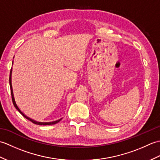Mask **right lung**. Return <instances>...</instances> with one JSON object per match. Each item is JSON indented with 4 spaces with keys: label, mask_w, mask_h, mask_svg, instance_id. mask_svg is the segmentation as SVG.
I'll use <instances>...</instances> for the list:
<instances>
[{
    "label": "right lung",
    "mask_w": 160,
    "mask_h": 160,
    "mask_svg": "<svg viewBox=\"0 0 160 160\" xmlns=\"http://www.w3.org/2000/svg\"><path fill=\"white\" fill-rule=\"evenodd\" d=\"M14 58V57H13ZM12 64H13V62H12ZM12 67L11 69V71H10V75H9V85H10V89H11V95H12V102H13V106L15 107V108H16L17 110H18L20 114L22 115L23 117H25L26 119H28V120H29V121H31L32 122H33V124H38V125H52V124H55L56 123H58V122H59L61 120H62V118L61 119H59V120H56V121H53V122H37L34 120H33V119L29 118L28 116H27L26 115L24 114L22 112L20 111V108H18V107L17 106V104L16 103V101H15V99H14V96H13V89H12Z\"/></svg>",
    "instance_id": "right-lung-1"
}]
</instances>
